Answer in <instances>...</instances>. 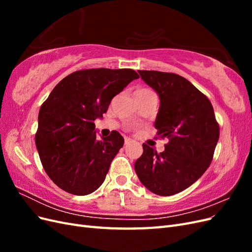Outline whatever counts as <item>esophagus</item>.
Returning <instances> with one entry per match:
<instances>
[{
  "label": "esophagus",
  "mask_w": 252,
  "mask_h": 252,
  "mask_svg": "<svg viewBox=\"0 0 252 252\" xmlns=\"http://www.w3.org/2000/svg\"><path fill=\"white\" fill-rule=\"evenodd\" d=\"M130 143H131V140H130V139H128V138H126V139H125V142H124L125 146H127V145H129Z\"/></svg>",
  "instance_id": "esophagus-1"
}]
</instances>
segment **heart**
<instances>
[{
  "label": "heart",
  "mask_w": 252,
  "mask_h": 252,
  "mask_svg": "<svg viewBox=\"0 0 252 252\" xmlns=\"http://www.w3.org/2000/svg\"><path fill=\"white\" fill-rule=\"evenodd\" d=\"M152 95H156L154 91L148 89V88H145V87H139V88H136L134 91V96L138 102L144 100V98L152 96Z\"/></svg>",
  "instance_id": "b5f03b06"
}]
</instances>
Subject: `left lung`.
I'll list each match as a JSON object with an SVG mask.
<instances>
[{"label":"left lung","mask_w":252,"mask_h":252,"mask_svg":"<svg viewBox=\"0 0 252 252\" xmlns=\"http://www.w3.org/2000/svg\"><path fill=\"white\" fill-rule=\"evenodd\" d=\"M161 100L155 126L167 139L159 152L143 144L134 163L142 184L158 195H172L192 185L207 170L220 138L213 107L201 91L179 74L138 70Z\"/></svg>","instance_id":"1"}]
</instances>
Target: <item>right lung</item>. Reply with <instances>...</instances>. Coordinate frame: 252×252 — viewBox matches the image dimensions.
<instances>
[{
  "mask_svg": "<svg viewBox=\"0 0 252 252\" xmlns=\"http://www.w3.org/2000/svg\"><path fill=\"white\" fill-rule=\"evenodd\" d=\"M132 69L94 68L67 75L39 112L35 146L43 168L57 186L74 195L100 187L124 139L117 130L98 140L94 121L131 81Z\"/></svg>",
  "mask_w": 252,
  "mask_h": 252,
  "instance_id": "right-lung-1",
  "label": "right lung"
}]
</instances>
